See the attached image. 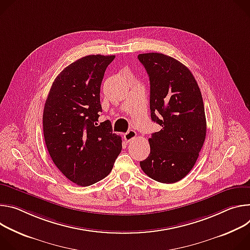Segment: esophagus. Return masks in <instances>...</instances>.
Masks as SVG:
<instances>
[{
	"instance_id": "34e87169",
	"label": "esophagus",
	"mask_w": 250,
	"mask_h": 250,
	"mask_svg": "<svg viewBox=\"0 0 250 250\" xmlns=\"http://www.w3.org/2000/svg\"><path fill=\"white\" fill-rule=\"evenodd\" d=\"M137 137V133L134 130H129L127 133L124 134V139L126 142H131Z\"/></svg>"
}]
</instances>
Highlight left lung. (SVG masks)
I'll return each instance as SVG.
<instances>
[{"label": "left lung", "instance_id": "1", "mask_svg": "<svg viewBox=\"0 0 250 250\" xmlns=\"http://www.w3.org/2000/svg\"><path fill=\"white\" fill-rule=\"evenodd\" d=\"M138 60L150 79L151 118L162 126L149 138L150 155L140 166L151 179L174 184L190 172L206 139L202 93L190 70L169 55L141 53Z\"/></svg>", "mask_w": 250, "mask_h": 250}]
</instances>
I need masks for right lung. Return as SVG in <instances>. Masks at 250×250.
I'll return each instance as SVG.
<instances>
[{
  "label": "right lung",
  "instance_id": "right-lung-1",
  "mask_svg": "<svg viewBox=\"0 0 250 250\" xmlns=\"http://www.w3.org/2000/svg\"><path fill=\"white\" fill-rule=\"evenodd\" d=\"M115 55L92 54L66 66L46 98L43 136L59 170L74 184L87 187L109 175L122 150L121 137L109 120L98 123L100 86Z\"/></svg>",
  "mask_w": 250,
  "mask_h": 250
}]
</instances>
